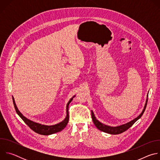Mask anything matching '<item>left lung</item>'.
<instances>
[{"label": "left lung", "instance_id": "1", "mask_svg": "<svg viewBox=\"0 0 160 160\" xmlns=\"http://www.w3.org/2000/svg\"><path fill=\"white\" fill-rule=\"evenodd\" d=\"M148 94L147 95V99L146 101V103L144 107V109L142 111V112L140 114V115L135 118H134L133 120H131L130 122L126 123L125 124H122L121 125H118V126H116V127H111L109 125H107L105 124H103L102 123L100 122L98 119H96L94 113L92 111V110H91V115H92V121L94 123V125H96V127L101 131L104 132L105 133H108L109 134H112V135H117V134H120L123 133V132L126 131L127 130H128L130 127H131L133 123L138 121L139 118H141V117H142V115H143V113L146 109V106H147V103H148Z\"/></svg>", "mask_w": 160, "mask_h": 160}]
</instances>
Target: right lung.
Segmentation results:
<instances>
[{"mask_svg": "<svg viewBox=\"0 0 160 160\" xmlns=\"http://www.w3.org/2000/svg\"><path fill=\"white\" fill-rule=\"evenodd\" d=\"M75 96H73L70 101L68 102L67 104H66V116L65 117V118L61 122L55 124V125H42L41 123H37V122H35L32 120H30L29 119H28L27 118H26L19 111L16 103H15V101L14 98L12 97V101H13V104L14 106V108L16 109V111L17 112L18 115L20 117V118L25 122V123L32 129L33 130L34 132H35L37 133L41 134V135H51L59 132H61V130H62L67 125L68 121H69V113H68V106H69L70 103L72 102V101L73 100V98L75 97Z\"/></svg>", "mask_w": 160, "mask_h": 160, "instance_id": "right-lung-1", "label": "right lung"}]
</instances>
